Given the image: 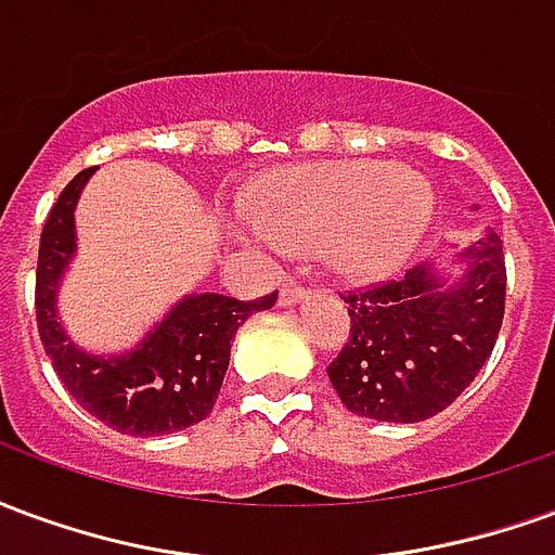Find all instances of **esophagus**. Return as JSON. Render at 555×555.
<instances>
[{
	"label": "esophagus",
	"mask_w": 555,
	"mask_h": 555,
	"mask_svg": "<svg viewBox=\"0 0 555 555\" xmlns=\"http://www.w3.org/2000/svg\"><path fill=\"white\" fill-rule=\"evenodd\" d=\"M302 297H306L302 285H297V282H282V288H279V306H294Z\"/></svg>",
	"instance_id": "esophagus-1"
}]
</instances>
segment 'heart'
I'll use <instances>...</instances> for the list:
<instances>
[{
    "label": "heart",
    "instance_id": "1",
    "mask_svg": "<svg viewBox=\"0 0 555 555\" xmlns=\"http://www.w3.org/2000/svg\"><path fill=\"white\" fill-rule=\"evenodd\" d=\"M270 234L258 241L291 249L324 246L326 264L350 282L396 270L430 219V186L384 159L314 163L261 183Z\"/></svg>",
    "mask_w": 555,
    "mask_h": 555
}]
</instances>
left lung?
Here are the masks:
<instances>
[{
  "label": "left lung",
  "mask_w": 555,
  "mask_h": 555,
  "mask_svg": "<svg viewBox=\"0 0 555 555\" xmlns=\"http://www.w3.org/2000/svg\"><path fill=\"white\" fill-rule=\"evenodd\" d=\"M461 258L466 273L446 285L434 267L348 291L350 336L326 365L341 404L377 422H422L476 380L505 314V255L488 231Z\"/></svg>",
  "instance_id": "8db88e82"
}]
</instances>
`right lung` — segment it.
Listing matches in <instances>:
<instances>
[{
    "instance_id": "add662e5",
    "label": "right lung",
    "mask_w": 555,
    "mask_h": 555,
    "mask_svg": "<svg viewBox=\"0 0 555 555\" xmlns=\"http://www.w3.org/2000/svg\"><path fill=\"white\" fill-rule=\"evenodd\" d=\"M91 171L82 169L67 183L41 231L35 312L43 350L67 392L103 425L133 437L190 428L217 404L234 333L249 314L270 309L276 291L258 300L190 294L130 353L94 357L79 350L59 324L55 291L77 253L74 207Z\"/></svg>"
}]
</instances>
